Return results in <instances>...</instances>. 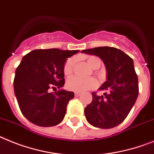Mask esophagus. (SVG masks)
Returning <instances> with one entry per match:
<instances>
[{
	"instance_id": "obj_1",
	"label": "esophagus",
	"mask_w": 154,
	"mask_h": 154,
	"mask_svg": "<svg viewBox=\"0 0 154 154\" xmlns=\"http://www.w3.org/2000/svg\"><path fill=\"white\" fill-rule=\"evenodd\" d=\"M74 95H75V97H79V96H81V92H74Z\"/></svg>"
}]
</instances>
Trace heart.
Masks as SVG:
<instances>
[{"mask_svg": "<svg viewBox=\"0 0 154 154\" xmlns=\"http://www.w3.org/2000/svg\"><path fill=\"white\" fill-rule=\"evenodd\" d=\"M85 59L88 66H90V68L92 69H97L101 66V60L97 56H85ZM75 63H76V60L73 57L66 61V64L64 66V69H63L64 74L66 76L69 77L73 73ZM97 85V81L92 77L83 79V78H80V77H73L69 78L66 82L67 88L71 90V91H74V92H84L85 90L95 88Z\"/></svg>", "mask_w": 154, "mask_h": 154, "instance_id": "obj_1", "label": "heart"}]
</instances>
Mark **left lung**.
<instances>
[{"label": "left lung", "mask_w": 154, "mask_h": 154, "mask_svg": "<svg viewBox=\"0 0 154 154\" xmlns=\"http://www.w3.org/2000/svg\"><path fill=\"white\" fill-rule=\"evenodd\" d=\"M82 53L100 57L107 70V81L99 90L103 96L92 92V101L85 108L88 123L95 127L110 129L127 118L138 95V81L130 56L115 47L88 49Z\"/></svg>", "instance_id": "1"}]
</instances>
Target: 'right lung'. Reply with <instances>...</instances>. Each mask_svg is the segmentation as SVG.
<instances>
[{
  "label": "right lung",
  "instance_id": "1",
  "mask_svg": "<svg viewBox=\"0 0 154 154\" xmlns=\"http://www.w3.org/2000/svg\"><path fill=\"white\" fill-rule=\"evenodd\" d=\"M79 51L60 49L34 50L27 54L16 69L14 92L21 112L39 127H54L63 120L66 107L74 97L62 89L65 85L64 66L67 58ZM60 88L51 93V88Z\"/></svg>",
  "mask_w": 154,
  "mask_h": 154
}]
</instances>
